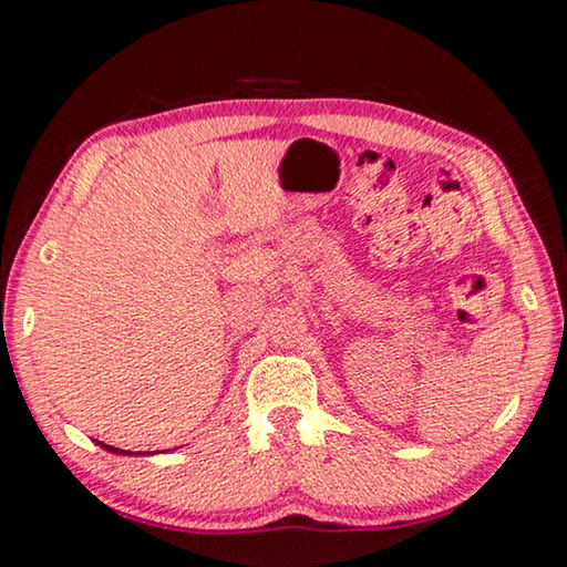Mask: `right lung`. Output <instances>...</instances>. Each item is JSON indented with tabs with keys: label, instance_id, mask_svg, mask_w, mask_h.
Here are the masks:
<instances>
[{
	"label": "right lung",
	"instance_id": "right-lung-1",
	"mask_svg": "<svg viewBox=\"0 0 567 567\" xmlns=\"http://www.w3.org/2000/svg\"><path fill=\"white\" fill-rule=\"evenodd\" d=\"M99 444H101V441H99ZM101 446H104L106 451H111V454H128V451H121V449H113V446H106V444H101Z\"/></svg>",
	"mask_w": 567,
	"mask_h": 567
}]
</instances>
